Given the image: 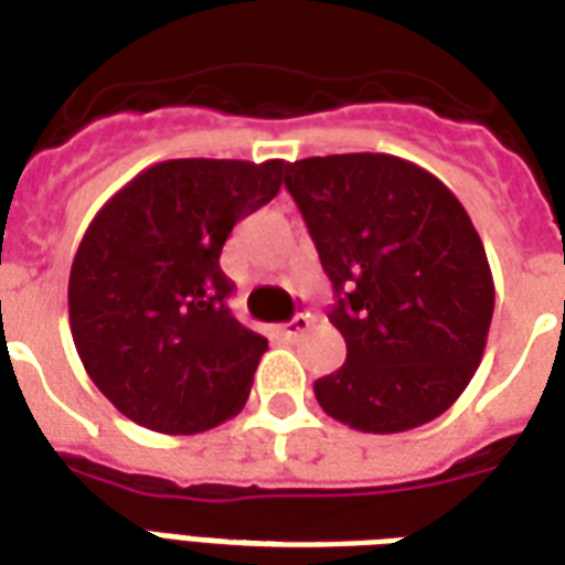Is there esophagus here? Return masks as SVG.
<instances>
[{
  "label": "esophagus",
  "instance_id": "esophagus-1",
  "mask_svg": "<svg viewBox=\"0 0 565 565\" xmlns=\"http://www.w3.org/2000/svg\"><path fill=\"white\" fill-rule=\"evenodd\" d=\"M310 324H312L310 312H298V316H295L291 322L282 324V333H286V337H300V333L310 331Z\"/></svg>",
  "mask_w": 565,
  "mask_h": 565
}]
</instances>
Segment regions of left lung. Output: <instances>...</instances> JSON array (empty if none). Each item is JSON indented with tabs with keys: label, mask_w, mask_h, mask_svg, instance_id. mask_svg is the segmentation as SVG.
Instances as JSON below:
<instances>
[{
	"label": "left lung",
	"mask_w": 565,
	"mask_h": 565,
	"mask_svg": "<svg viewBox=\"0 0 565 565\" xmlns=\"http://www.w3.org/2000/svg\"><path fill=\"white\" fill-rule=\"evenodd\" d=\"M322 267L340 295L328 319L345 364L312 391L361 434H403L463 394L484 355L493 277L455 192L388 152L286 164Z\"/></svg>",
	"instance_id": "left-lung-1"
}]
</instances>
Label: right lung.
<instances>
[{
    "mask_svg": "<svg viewBox=\"0 0 565 565\" xmlns=\"http://www.w3.org/2000/svg\"><path fill=\"white\" fill-rule=\"evenodd\" d=\"M282 159H168L89 222L68 277L74 349L96 388L147 430L189 436L241 413L267 352L225 298L234 222L282 186Z\"/></svg>",
    "mask_w": 565,
    "mask_h": 565,
    "instance_id": "1",
    "label": "right lung"
}]
</instances>
